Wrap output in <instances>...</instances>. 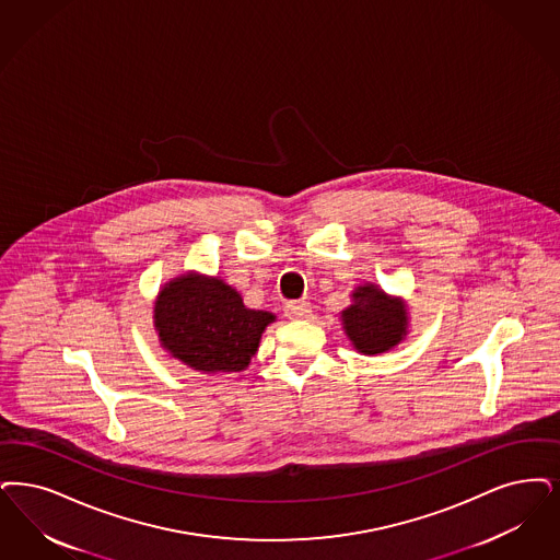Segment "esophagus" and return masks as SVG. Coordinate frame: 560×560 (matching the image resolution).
Listing matches in <instances>:
<instances>
[{
	"label": "esophagus",
	"instance_id": "34e87169",
	"mask_svg": "<svg viewBox=\"0 0 560 560\" xmlns=\"http://www.w3.org/2000/svg\"><path fill=\"white\" fill-rule=\"evenodd\" d=\"M311 313H313V308H311V304L304 302V300H295V302H288V304H285V314H288L290 318H308Z\"/></svg>",
	"mask_w": 560,
	"mask_h": 560
}]
</instances>
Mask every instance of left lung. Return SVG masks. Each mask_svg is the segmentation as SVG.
<instances>
[{"mask_svg": "<svg viewBox=\"0 0 560 560\" xmlns=\"http://www.w3.org/2000/svg\"><path fill=\"white\" fill-rule=\"evenodd\" d=\"M343 329L354 348L364 354H380L406 336L402 302L387 298L375 285H364L354 293V304L346 308Z\"/></svg>", "mask_w": 560, "mask_h": 560, "instance_id": "obj_1", "label": "left lung"}]
</instances>
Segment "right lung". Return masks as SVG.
Returning <instances> with one entry per match:
<instances>
[{"label":"right lung","mask_w":560,"mask_h":560,"mask_svg":"<svg viewBox=\"0 0 560 560\" xmlns=\"http://www.w3.org/2000/svg\"><path fill=\"white\" fill-rule=\"evenodd\" d=\"M162 346L198 371H242L256 354L275 316L249 311L242 295L221 279L187 275L171 281L154 308Z\"/></svg>","instance_id":"right-lung-1"}]
</instances>
